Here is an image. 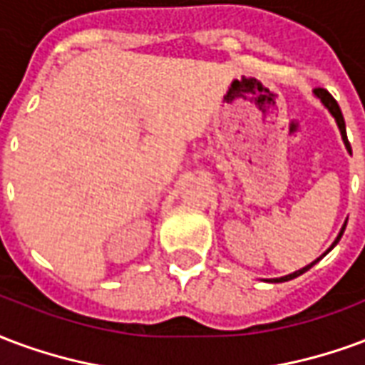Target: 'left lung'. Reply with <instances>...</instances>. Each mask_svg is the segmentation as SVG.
Instances as JSON below:
<instances>
[{
  "instance_id": "1",
  "label": "left lung",
  "mask_w": 365,
  "mask_h": 365,
  "mask_svg": "<svg viewBox=\"0 0 365 365\" xmlns=\"http://www.w3.org/2000/svg\"><path fill=\"white\" fill-rule=\"evenodd\" d=\"M313 93H315V95H317V97L321 98V103H323V105L327 106V108H329V113H331L332 116H334V120H336V126H339V130H340V135H342V142H344V145H346L348 153L352 155V148H350V142H348V135H346V124H344V116H342V113H340L339 103H336V101L332 98V95L329 91H327V89H321V87H319V89H315V91H313ZM344 230H346V222H344V225H342V230H340L339 237L334 239V243L331 245V249H332V247H334V245L339 243L340 237H342V233H344ZM331 249H329V251H331ZM329 251H327V252H329ZM327 252H324V255H327ZM324 255H323V257H324ZM317 260H315V262H317ZM315 262H311V264H307V267H303L302 270H295L294 274H288V276H282V278H272V280H267V282H288V280H294V278H297V276H302L303 272H307V270H309V268L313 267Z\"/></svg>"
}]
</instances>
